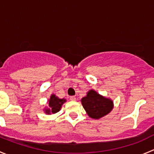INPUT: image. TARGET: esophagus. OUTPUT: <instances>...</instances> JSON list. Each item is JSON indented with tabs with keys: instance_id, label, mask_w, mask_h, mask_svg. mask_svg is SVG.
Instances as JSON below:
<instances>
[{
	"instance_id": "1",
	"label": "esophagus",
	"mask_w": 154,
	"mask_h": 154,
	"mask_svg": "<svg viewBox=\"0 0 154 154\" xmlns=\"http://www.w3.org/2000/svg\"><path fill=\"white\" fill-rule=\"evenodd\" d=\"M70 100H72V101H75L76 97H74V96H71V97H70Z\"/></svg>"
}]
</instances>
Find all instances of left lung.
<instances>
[{"mask_svg": "<svg viewBox=\"0 0 154 154\" xmlns=\"http://www.w3.org/2000/svg\"><path fill=\"white\" fill-rule=\"evenodd\" d=\"M81 103L87 115L93 119H100L107 116L114 107L112 99L101 95L94 89L86 93L81 99Z\"/></svg>", "mask_w": 154, "mask_h": 154, "instance_id": "obj_1", "label": "left lung"}]
</instances>
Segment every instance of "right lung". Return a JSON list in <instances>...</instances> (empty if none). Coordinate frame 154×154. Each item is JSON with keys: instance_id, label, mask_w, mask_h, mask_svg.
<instances>
[{"instance_id": "add662e5", "label": "right lung", "mask_w": 154, "mask_h": 154, "mask_svg": "<svg viewBox=\"0 0 154 154\" xmlns=\"http://www.w3.org/2000/svg\"><path fill=\"white\" fill-rule=\"evenodd\" d=\"M66 102V99L60 98L56 96V94H52L48 100V106L44 108V112L45 114L51 115L58 112L61 109L62 106Z\"/></svg>"}]
</instances>
